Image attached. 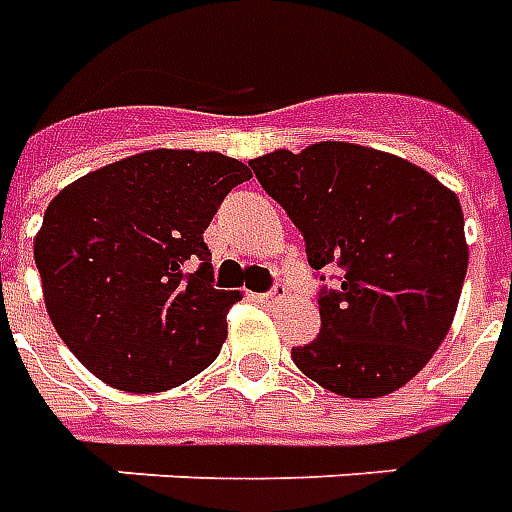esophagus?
Here are the masks:
<instances>
[{
    "label": "esophagus",
    "instance_id": "obj_1",
    "mask_svg": "<svg viewBox=\"0 0 512 512\" xmlns=\"http://www.w3.org/2000/svg\"><path fill=\"white\" fill-rule=\"evenodd\" d=\"M255 298L260 301V304H266V306L279 304V301L285 298V285H274L271 290H268V293H260V295H255Z\"/></svg>",
    "mask_w": 512,
    "mask_h": 512
}]
</instances>
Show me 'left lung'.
Returning a JSON list of instances; mask_svg holds the SVG:
<instances>
[{"label":"left lung","mask_w":512,"mask_h":512,"mask_svg":"<svg viewBox=\"0 0 512 512\" xmlns=\"http://www.w3.org/2000/svg\"><path fill=\"white\" fill-rule=\"evenodd\" d=\"M260 187L301 230L320 333L293 347L301 372L347 399L393 393L445 339L467 276L458 198L426 170L377 149L325 140L249 162Z\"/></svg>","instance_id":"8db88e82"}]
</instances>
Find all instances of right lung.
Masks as SVG:
<instances>
[{
    "label": "right lung",
    "mask_w": 512,
    "mask_h": 512,
    "mask_svg": "<svg viewBox=\"0 0 512 512\" xmlns=\"http://www.w3.org/2000/svg\"><path fill=\"white\" fill-rule=\"evenodd\" d=\"M244 162L157 149L64 187L34 238L48 317L75 358L119 391L176 388L214 363L241 295L214 287L203 230Z\"/></svg>",
    "instance_id": "1"
}]
</instances>
